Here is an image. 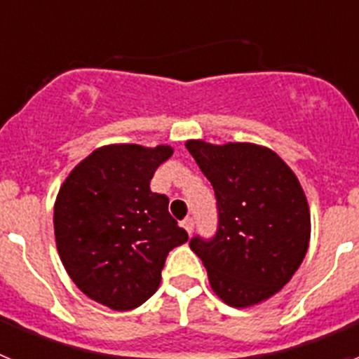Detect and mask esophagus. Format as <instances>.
<instances>
[{"label": "esophagus", "mask_w": 359, "mask_h": 359, "mask_svg": "<svg viewBox=\"0 0 359 359\" xmlns=\"http://www.w3.org/2000/svg\"><path fill=\"white\" fill-rule=\"evenodd\" d=\"M182 226L185 228L187 233H192V230H194V221H192V217H187L182 221Z\"/></svg>", "instance_id": "obj_1"}]
</instances>
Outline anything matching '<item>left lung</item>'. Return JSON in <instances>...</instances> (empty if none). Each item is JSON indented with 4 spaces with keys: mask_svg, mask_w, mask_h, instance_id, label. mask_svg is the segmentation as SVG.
Wrapping results in <instances>:
<instances>
[{
    "mask_svg": "<svg viewBox=\"0 0 359 359\" xmlns=\"http://www.w3.org/2000/svg\"><path fill=\"white\" fill-rule=\"evenodd\" d=\"M185 145L214 187L219 210L214 239L194 237L190 250L226 306L246 309L266 302L291 280L309 248V205L297 174L264 145Z\"/></svg>",
    "mask_w": 359,
    "mask_h": 359,
    "instance_id": "obj_1",
    "label": "left lung"
}]
</instances>
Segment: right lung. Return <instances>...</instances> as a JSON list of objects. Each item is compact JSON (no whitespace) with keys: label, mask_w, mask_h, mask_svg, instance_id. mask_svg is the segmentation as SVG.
<instances>
[{"label":"right lung","mask_w":359,"mask_h":359,"mask_svg":"<svg viewBox=\"0 0 359 359\" xmlns=\"http://www.w3.org/2000/svg\"><path fill=\"white\" fill-rule=\"evenodd\" d=\"M167 144L95 149L62 182L53 205L57 252L75 286L113 311L156 293L169 252L189 241L151 180L172 156Z\"/></svg>","instance_id":"obj_1"}]
</instances>
